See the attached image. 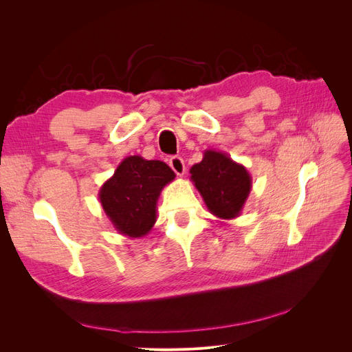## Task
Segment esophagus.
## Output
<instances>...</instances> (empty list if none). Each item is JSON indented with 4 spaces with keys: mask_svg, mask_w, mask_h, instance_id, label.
<instances>
[{
    "mask_svg": "<svg viewBox=\"0 0 352 352\" xmlns=\"http://www.w3.org/2000/svg\"><path fill=\"white\" fill-rule=\"evenodd\" d=\"M168 164H170V167L173 168V172L177 176H184L185 175V163H184V160L180 158V157H172V158H170Z\"/></svg>",
    "mask_w": 352,
    "mask_h": 352,
    "instance_id": "1",
    "label": "esophagus"
}]
</instances>
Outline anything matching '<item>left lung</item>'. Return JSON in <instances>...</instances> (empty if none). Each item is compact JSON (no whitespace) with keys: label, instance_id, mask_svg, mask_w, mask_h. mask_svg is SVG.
<instances>
[{"label":"left lung","instance_id":"8db88e82","mask_svg":"<svg viewBox=\"0 0 352 352\" xmlns=\"http://www.w3.org/2000/svg\"><path fill=\"white\" fill-rule=\"evenodd\" d=\"M189 173L212 216L223 220L241 216L252 188L247 167L233 162L226 153L206 150Z\"/></svg>","mask_w":352,"mask_h":352}]
</instances>
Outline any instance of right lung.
Masks as SVG:
<instances>
[{
	"label": "right lung",
	"mask_w": 352,
	"mask_h": 352,
	"mask_svg": "<svg viewBox=\"0 0 352 352\" xmlns=\"http://www.w3.org/2000/svg\"><path fill=\"white\" fill-rule=\"evenodd\" d=\"M176 175L164 162L126 157L100 188L102 210L120 235L142 238L157 221V201Z\"/></svg>",
	"instance_id": "add662e5"
}]
</instances>
